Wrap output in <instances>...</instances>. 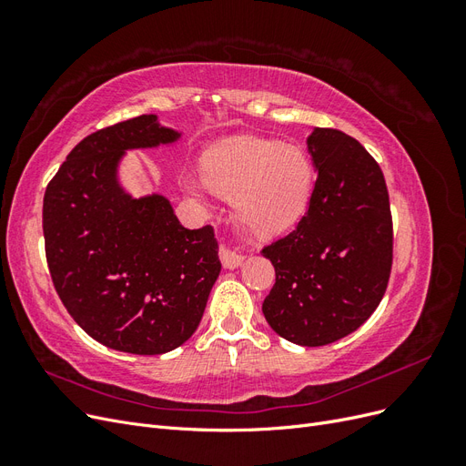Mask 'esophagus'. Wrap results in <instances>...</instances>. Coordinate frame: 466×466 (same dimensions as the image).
I'll return each mask as SVG.
<instances>
[{"mask_svg":"<svg viewBox=\"0 0 466 466\" xmlns=\"http://www.w3.org/2000/svg\"><path fill=\"white\" fill-rule=\"evenodd\" d=\"M243 258H245L243 255H238V252L228 248L225 245L219 247V260L225 268H229V270H233V268H237V266H241Z\"/></svg>","mask_w":466,"mask_h":466,"instance_id":"34e87169","label":"esophagus"}]
</instances>
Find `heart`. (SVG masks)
Returning a JSON list of instances; mask_svg holds the SVG:
<instances>
[{"mask_svg": "<svg viewBox=\"0 0 466 466\" xmlns=\"http://www.w3.org/2000/svg\"><path fill=\"white\" fill-rule=\"evenodd\" d=\"M206 182H190L192 192L209 187L235 200L237 219L260 238H272L301 219L315 190V165L298 147L270 139L241 137L211 149L204 161Z\"/></svg>", "mask_w": 466, "mask_h": 466, "instance_id": "obj_1", "label": "heart"}]
</instances>
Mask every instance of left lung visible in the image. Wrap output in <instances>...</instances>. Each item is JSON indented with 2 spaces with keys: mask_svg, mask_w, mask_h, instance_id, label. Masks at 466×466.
Listing matches in <instances>:
<instances>
[{
  "mask_svg": "<svg viewBox=\"0 0 466 466\" xmlns=\"http://www.w3.org/2000/svg\"><path fill=\"white\" fill-rule=\"evenodd\" d=\"M317 180L289 235L262 248L276 284L268 324L299 346L332 344L380 303L392 266V218L383 171L358 139L332 128L307 137Z\"/></svg>",
  "mask_w": 466,
  "mask_h": 466,
  "instance_id": "left-lung-1",
  "label": "left lung"
}]
</instances>
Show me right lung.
Wrapping results in <instances>:
<instances>
[{
	"label": "right lung",
	"mask_w": 466,
	"mask_h": 466,
	"mask_svg": "<svg viewBox=\"0 0 466 466\" xmlns=\"http://www.w3.org/2000/svg\"><path fill=\"white\" fill-rule=\"evenodd\" d=\"M178 137L155 115L96 130L69 151L45 192L42 231L56 291L91 338L128 354L185 344L221 270L211 225L182 228L165 196L132 198L118 185L126 149Z\"/></svg>",
	"instance_id": "obj_1"
}]
</instances>
